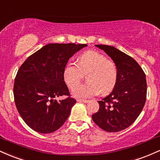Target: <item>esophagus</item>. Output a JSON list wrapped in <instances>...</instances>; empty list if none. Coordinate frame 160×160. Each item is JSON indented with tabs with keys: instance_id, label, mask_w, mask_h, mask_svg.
<instances>
[{
	"instance_id": "1",
	"label": "esophagus",
	"mask_w": 160,
	"mask_h": 160,
	"mask_svg": "<svg viewBox=\"0 0 160 160\" xmlns=\"http://www.w3.org/2000/svg\"><path fill=\"white\" fill-rule=\"evenodd\" d=\"M78 102H82V103H88V102H89V100H85V99H78Z\"/></svg>"
}]
</instances>
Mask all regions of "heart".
<instances>
[{
	"mask_svg": "<svg viewBox=\"0 0 160 160\" xmlns=\"http://www.w3.org/2000/svg\"><path fill=\"white\" fill-rule=\"evenodd\" d=\"M83 74H87L88 82L77 86ZM119 72L116 64L96 51L89 50L79 57L78 63L69 62L65 66L63 78L69 88H73L72 95L76 98H87L102 93L112 92L118 81ZM77 86L76 87V86Z\"/></svg>",
	"mask_w": 160,
	"mask_h": 160,
	"instance_id": "heart-1",
	"label": "heart"
}]
</instances>
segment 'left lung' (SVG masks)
I'll list each match as a JSON object with an SVG mask.
<instances>
[{"instance_id": "left-lung-1", "label": "left lung", "mask_w": 160, "mask_h": 160, "mask_svg": "<svg viewBox=\"0 0 160 160\" xmlns=\"http://www.w3.org/2000/svg\"><path fill=\"white\" fill-rule=\"evenodd\" d=\"M111 58L118 69V81L107 97L98 101L99 110L92 116L95 123L108 132H117L135 122L147 96L146 76L131 56L107 45H95Z\"/></svg>"}]
</instances>
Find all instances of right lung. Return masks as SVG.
Returning <instances> with one entry per match:
<instances>
[{
    "instance_id": "add662e5",
    "label": "right lung",
    "mask_w": 160,
    "mask_h": 160,
    "mask_svg": "<svg viewBox=\"0 0 160 160\" xmlns=\"http://www.w3.org/2000/svg\"><path fill=\"white\" fill-rule=\"evenodd\" d=\"M87 47L75 43H49L24 62L15 78L13 95L20 116L39 133L58 129L68 118L77 101L70 97L63 78L69 58ZM68 95L57 102L54 98Z\"/></svg>"
}]
</instances>
